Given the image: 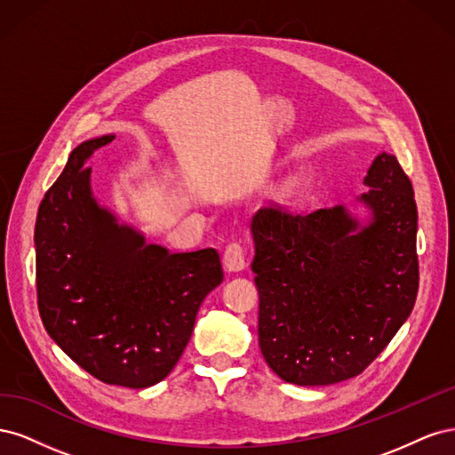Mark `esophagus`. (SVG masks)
<instances>
[{"label":"esophagus","instance_id":"34e87169","mask_svg":"<svg viewBox=\"0 0 455 455\" xmlns=\"http://www.w3.org/2000/svg\"><path fill=\"white\" fill-rule=\"evenodd\" d=\"M244 266H246V256H244L243 244L237 241L229 243L224 251V267L228 271H241L244 269Z\"/></svg>","mask_w":455,"mask_h":455}]
</instances>
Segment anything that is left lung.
Segmentation results:
<instances>
[{"mask_svg":"<svg viewBox=\"0 0 455 455\" xmlns=\"http://www.w3.org/2000/svg\"><path fill=\"white\" fill-rule=\"evenodd\" d=\"M364 184L366 226L343 206L306 214L273 206L252 220L258 341L269 368L288 383L359 376L414 309V188L389 154L374 159Z\"/></svg>","mask_w":455,"mask_h":455,"instance_id":"left-lung-1","label":"left lung"}]
</instances>
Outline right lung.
Instances as JSON below:
<instances>
[{
    "instance_id": "obj_1",
    "label": "right lung",
    "mask_w": 455,
    "mask_h": 455,
    "mask_svg": "<svg viewBox=\"0 0 455 455\" xmlns=\"http://www.w3.org/2000/svg\"><path fill=\"white\" fill-rule=\"evenodd\" d=\"M112 140L79 144L39 204L37 307L47 334L91 376L142 389L176 366L224 269L214 249L171 254L96 203L85 161Z\"/></svg>"
}]
</instances>
